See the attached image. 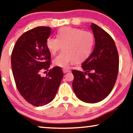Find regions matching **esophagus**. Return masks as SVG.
Here are the masks:
<instances>
[{
	"label": "esophagus",
	"mask_w": 133,
	"mask_h": 133,
	"mask_svg": "<svg viewBox=\"0 0 133 133\" xmlns=\"http://www.w3.org/2000/svg\"><path fill=\"white\" fill-rule=\"evenodd\" d=\"M63 72H64V74H66V73L70 72V70H69V69H63Z\"/></svg>",
	"instance_id": "1"
}]
</instances>
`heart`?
<instances>
[{"instance_id": "heart-1", "label": "heart", "mask_w": 133, "mask_h": 133, "mask_svg": "<svg viewBox=\"0 0 133 133\" xmlns=\"http://www.w3.org/2000/svg\"><path fill=\"white\" fill-rule=\"evenodd\" d=\"M94 44L95 37L91 32L68 26L58 30L57 38L50 37L46 40V46L53 55L63 47V51L54 58L53 63L64 69L75 61L85 60L90 55Z\"/></svg>"}]
</instances>
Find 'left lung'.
Here are the masks:
<instances>
[{"label": "left lung", "mask_w": 133, "mask_h": 133, "mask_svg": "<svg viewBox=\"0 0 133 133\" xmlns=\"http://www.w3.org/2000/svg\"><path fill=\"white\" fill-rule=\"evenodd\" d=\"M90 26L95 39L94 50L82 63L85 72L72 70V87L78 99L92 104L104 99L113 89L118 74L119 55L112 37L94 23Z\"/></svg>", "instance_id": "obj_1"}]
</instances>
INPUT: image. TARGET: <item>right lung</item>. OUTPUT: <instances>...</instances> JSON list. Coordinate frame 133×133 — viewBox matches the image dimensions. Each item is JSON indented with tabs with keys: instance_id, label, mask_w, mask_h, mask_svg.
<instances>
[{
	"instance_id": "add662e5",
	"label": "right lung",
	"mask_w": 133,
	"mask_h": 133,
	"mask_svg": "<svg viewBox=\"0 0 133 133\" xmlns=\"http://www.w3.org/2000/svg\"><path fill=\"white\" fill-rule=\"evenodd\" d=\"M51 28L38 26L23 34L17 41L11 54V68L20 95L29 104L43 106L55 98L63 77L62 69L54 67L46 77L40 73L50 65V53L46 40Z\"/></svg>"
}]
</instances>
